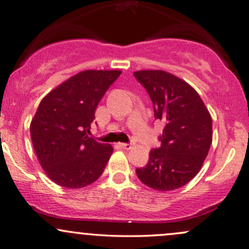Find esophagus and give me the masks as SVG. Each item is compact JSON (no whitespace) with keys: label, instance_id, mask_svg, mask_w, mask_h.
I'll use <instances>...</instances> for the list:
<instances>
[{"label":"esophagus","instance_id":"esophagus-1","mask_svg":"<svg viewBox=\"0 0 249 249\" xmlns=\"http://www.w3.org/2000/svg\"><path fill=\"white\" fill-rule=\"evenodd\" d=\"M120 146L124 150H130L131 148H133V143H121L120 144Z\"/></svg>","mask_w":249,"mask_h":249}]
</instances>
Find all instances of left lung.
I'll return each mask as SVG.
<instances>
[{
  "label": "left lung",
  "mask_w": 249,
  "mask_h": 249,
  "mask_svg": "<svg viewBox=\"0 0 249 249\" xmlns=\"http://www.w3.org/2000/svg\"><path fill=\"white\" fill-rule=\"evenodd\" d=\"M135 78L148 91L155 119L164 121L161 144L136 174L150 188L167 192L185 186L201 170L213 142V120L188 83L164 70H140Z\"/></svg>",
  "instance_id": "obj_1"
}]
</instances>
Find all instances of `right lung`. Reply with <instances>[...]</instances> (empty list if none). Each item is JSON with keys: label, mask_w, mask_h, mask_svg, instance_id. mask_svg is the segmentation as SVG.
<instances>
[{"label": "right lung", "mask_w": 249, "mask_h": 249, "mask_svg": "<svg viewBox=\"0 0 249 249\" xmlns=\"http://www.w3.org/2000/svg\"><path fill=\"white\" fill-rule=\"evenodd\" d=\"M120 70H85L52 90L40 101L30 131L47 177L66 188L91 185L109 160L113 148L89 136L101 98Z\"/></svg>", "instance_id": "right-lung-1"}]
</instances>
